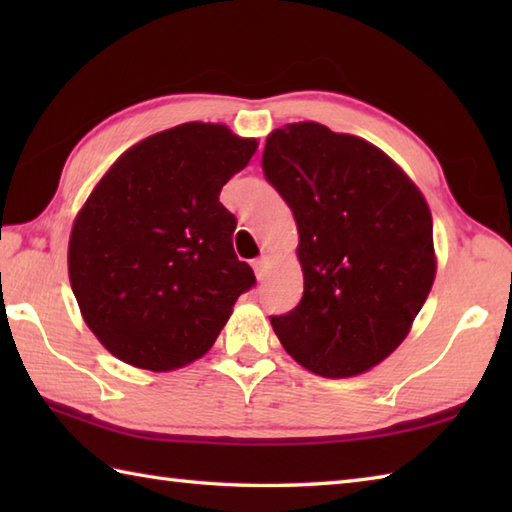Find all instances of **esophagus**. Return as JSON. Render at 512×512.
I'll return each mask as SVG.
<instances>
[{
	"label": "esophagus",
	"instance_id": "34e87169",
	"mask_svg": "<svg viewBox=\"0 0 512 512\" xmlns=\"http://www.w3.org/2000/svg\"><path fill=\"white\" fill-rule=\"evenodd\" d=\"M253 270H255L257 279H259V281H264V279H266V275H268V259H266V257H259V259H255V262H253Z\"/></svg>",
	"mask_w": 512,
	"mask_h": 512
}]
</instances>
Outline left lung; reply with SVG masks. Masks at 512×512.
<instances>
[{
	"mask_svg": "<svg viewBox=\"0 0 512 512\" xmlns=\"http://www.w3.org/2000/svg\"><path fill=\"white\" fill-rule=\"evenodd\" d=\"M262 167L295 215L303 270L299 306L270 317L275 334L314 374H363L396 350L429 297V206L378 147L319 123L275 129Z\"/></svg>",
	"mask_w": 512,
	"mask_h": 512,
	"instance_id": "1",
	"label": "left lung"
}]
</instances>
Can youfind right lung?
Listing matches in <instances>:
<instances>
[{"mask_svg": "<svg viewBox=\"0 0 512 512\" xmlns=\"http://www.w3.org/2000/svg\"><path fill=\"white\" fill-rule=\"evenodd\" d=\"M257 149L226 125L184 123L127 149L70 233V284L88 328L123 363L169 372L211 350L253 268L233 250L220 191Z\"/></svg>", "mask_w": 512, "mask_h": 512, "instance_id": "obj_1", "label": "right lung"}]
</instances>
